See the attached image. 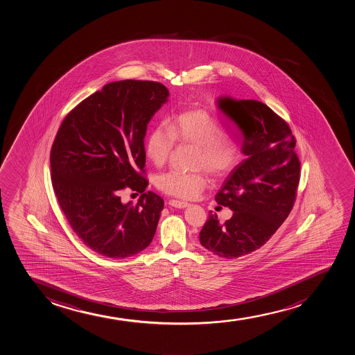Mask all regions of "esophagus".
Masks as SVG:
<instances>
[{"mask_svg":"<svg viewBox=\"0 0 355 355\" xmlns=\"http://www.w3.org/2000/svg\"><path fill=\"white\" fill-rule=\"evenodd\" d=\"M168 205L177 207V209H184V207H187V206H189V202L177 200V199H171V200L168 202Z\"/></svg>","mask_w":355,"mask_h":355,"instance_id":"esophagus-1","label":"esophagus"}]
</instances>
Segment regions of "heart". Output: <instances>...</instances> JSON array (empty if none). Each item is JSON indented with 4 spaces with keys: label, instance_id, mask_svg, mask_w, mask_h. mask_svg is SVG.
<instances>
[{
    "label": "heart",
    "instance_id": "obj_1",
    "mask_svg": "<svg viewBox=\"0 0 355 355\" xmlns=\"http://www.w3.org/2000/svg\"><path fill=\"white\" fill-rule=\"evenodd\" d=\"M180 144L195 145L196 170H206L216 180L229 175L243 155L236 135L221 130L219 119L204 109H187L168 119V128L156 126L146 139V155L156 166H163ZM157 187L166 195L193 199L207 187L204 171H170L160 175Z\"/></svg>",
    "mask_w": 355,
    "mask_h": 355
}]
</instances>
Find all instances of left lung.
I'll list each match as a JSON object with an SVG mask.
<instances>
[{"label": "left lung", "mask_w": 355, "mask_h": 355, "mask_svg": "<svg viewBox=\"0 0 355 355\" xmlns=\"http://www.w3.org/2000/svg\"><path fill=\"white\" fill-rule=\"evenodd\" d=\"M218 107L243 131L246 159L226 177L216 202L233 211L223 225L216 214L199 233L214 254L236 259L270 241L293 209L300 180L295 138L284 119L253 99L220 98Z\"/></svg>", "instance_id": "left-lung-1"}]
</instances>
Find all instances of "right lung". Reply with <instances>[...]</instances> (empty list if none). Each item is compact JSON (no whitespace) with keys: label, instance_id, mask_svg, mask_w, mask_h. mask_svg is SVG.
<instances>
[{"label":"right lung","instance_id":"1","mask_svg":"<svg viewBox=\"0 0 355 355\" xmlns=\"http://www.w3.org/2000/svg\"><path fill=\"white\" fill-rule=\"evenodd\" d=\"M168 97L153 80L107 83L65 116L55 137L53 192L73 232L102 256L137 254L156 233L164 200L145 192L144 137ZM126 187L142 193L136 206L120 202Z\"/></svg>","mask_w":355,"mask_h":355}]
</instances>
